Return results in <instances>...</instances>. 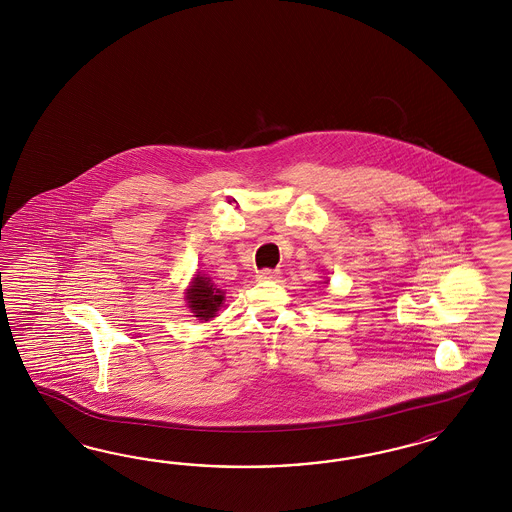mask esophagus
I'll list each match as a JSON object with an SVG mask.
<instances>
[{
  "instance_id": "esophagus-1",
  "label": "esophagus",
  "mask_w": 512,
  "mask_h": 512,
  "mask_svg": "<svg viewBox=\"0 0 512 512\" xmlns=\"http://www.w3.org/2000/svg\"><path fill=\"white\" fill-rule=\"evenodd\" d=\"M257 278L261 279V281H276L279 278V270H261L259 272V276Z\"/></svg>"
}]
</instances>
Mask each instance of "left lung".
Wrapping results in <instances>:
<instances>
[{"label":"left lung","mask_w":512,"mask_h":512,"mask_svg":"<svg viewBox=\"0 0 512 512\" xmlns=\"http://www.w3.org/2000/svg\"><path fill=\"white\" fill-rule=\"evenodd\" d=\"M325 283H328V281H325Z\"/></svg>","instance_id":"obj_1"}]
</instances>
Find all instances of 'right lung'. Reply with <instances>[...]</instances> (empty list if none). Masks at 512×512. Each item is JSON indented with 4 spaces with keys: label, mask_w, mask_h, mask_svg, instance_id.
Returning <instances> with one entry per match:
<instances>
[{
    "label": "right lung",
    "mask_w": 512,
    "mask_h": 512,
    "mask_svg": "<svg viewBox=\"0 0 512 512\" xmlns=\"http://www.w3.org/2000/svg\"><path fill=\"white\" fill-rule=\"evenodd\" d=\"M223 300H225L223 291L217 289L212 279L202 274H197L193 278L186 291L187 308L191 313H195L193 317H199V321H210L212 317H216Z\"/></svg>",
    "instance_id": "obj_1"
}]
</instances>
